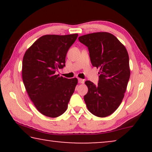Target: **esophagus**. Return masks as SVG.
<instances>
[{
	"instance_id": "1",
	"label": "esophagus",
	"mask_w": 152,
	"mask_h": 152,
	"mask_svg": "<svg viewBox=\"0 0 152 152\" xmlns=\"http://www.w3.org/2000/svg\"><path fill=\"white\" fill-rule=\"evenodd\" d=\"M78 82L80 83V84H84V80H82V79H78Z\"/></svg>"
}]
</instances>
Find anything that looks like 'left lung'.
Listing matches in <instances>:
<instances>
[{
  "mask_svg": "<svg viewBox=\"0 0 152 152\" xmlns=\"http://www.w3.org/2000/svg\"><path fill=\"white\" fill-rule=\"evenodd\" d=\"M88 47L93 66L99 69V82L86 81L88 93L84 99L95 116L111 115L121 104L130 77L129 59L124 45L111 33L94 32L79 37Z\"/></svg>",
  "mask_w": 152,
  "mask_h": 152,
  "instance_id": "8db88e82",
  "label": "left lung"
}]
</instances>
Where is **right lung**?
Returning a JSON list of instances; mask_svg holds the SVG:
<instances>
[{
    "label": "right lung",
    "mask_w": 152,
    "mask_h": 152,
    "mask_svg": "<svg viewBox=\"0 0 152 152\" xmlns=\"http://www.w3.org/2000/svg\"><path fill=\"white\" fill-rule=\"evenodd\" d=\"M77 34H47L39 38L25 53L22 77L26 91L37 109L48 117L57 118L68 108L77 79L56 75L65 66L66 56Z\"/></svg>",
    "instance_id": "add662e5"
}]
</instances>
